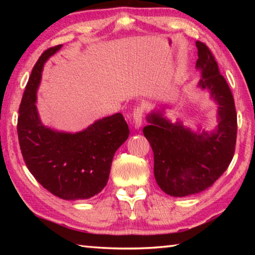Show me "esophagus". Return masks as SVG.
Segmentation results:
<instances>
[{"mask_svg":"<svg viewBox=\"0 0 255 255\" xmlns=\"http://www.w3.org/2000/svg\"><path fill=\"white\" fill-rule=\"evenodd\" d=\"M143 114L144 111L141 108H137L132 112V122L136 129H139L141 127V124H143Z\"/></svg>","mask_w":255,"mask_h":255,"instance_id":"obj_1","label":"esophagus"}]
</instances>
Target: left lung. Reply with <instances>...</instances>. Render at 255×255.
Masks as SVG:
<instances>
[{
	"instance_id": "8db88e82",
	"label": "left lung",
	"mask_w": 255,
	"mask_h": 255,
	"mask_svg": "<svg viewBox=\"0 0 255 255\" xmlns=\"http://www.w3.org/2000/svg\"><path fill=\"white\" fill-rule=\"evenodd\" d=\"M196 46V68L201 72L198 86L208 90L218 105L217 127L209 133L193 132L182 123L172 124L163 117V110H157L147 116L149 125L143 129L154 153L155 180L172 197L196 195L211 187L227 170L235 152L234 98L210 49L201 41Z\"/></svg>"
}]
</instances>
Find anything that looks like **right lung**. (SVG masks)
Here are the masks:
<instances>
[{
  "mask_svg": "<svg viewBox=\"0 0 255 255\" xmlns=\"http://www.w3.org/2000/svg\"><path fill=\"white\" fill-rule=\"evenodd\" d=\"M63 45L45 50L33 66L19 108L18 137L34 179L64 200L89 199L106 187L114 155L129 136L122 114L94 122L84 130L57 131L41 124L36 107L44 64Z\"/></svg>",
  "mask_w": 255,
  "mask_h": 255,
  "instance_id": "obj_1",
  "label": "right lung"
}]
</instances>
